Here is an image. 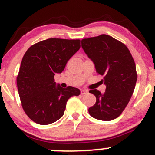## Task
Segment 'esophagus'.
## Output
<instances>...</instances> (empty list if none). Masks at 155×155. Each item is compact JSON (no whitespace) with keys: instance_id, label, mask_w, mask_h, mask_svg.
I'll return each instance as SVG.
<instances>
[{"instance_id":"34e87169","label":"esophagus","mask_w":155,"mask_h":155,"mask_svg":"<svg viewBox=\"0 0 155 155\" xmlns=\"http://www.w3.org/2000/svg\"><path fill=\"white\" fill-rule=\"evenodd\" d=\"M87 93V90H81V94L82 95H84V94H86Z\"/></svg>"}]
</instances>
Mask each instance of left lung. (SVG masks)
Segmentation results:
<instances>
[{
	"label": "left lung",
	"instance_id": "obj_1",
	"mask_svg": "<svg viewBox=\"0 0 155 155\" xmlns=\"http://www.w3.org/2000/svg\"><path fill=\"white\" fill-rule=\"evenodd\" d=\"M82 48L94 61L98 74L104 76V94L91 90L97 102L89 107L91 117L110 121L123 113L132 96L137 74L134 58L128 48L120 41L102 34L82 40Z\"/></svg>",
	"mask_w": 155,
	"mask_h": 155
}]
</instances>
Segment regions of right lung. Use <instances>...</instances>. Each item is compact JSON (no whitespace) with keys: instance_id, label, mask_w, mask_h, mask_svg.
<instances>
[{"instance_id":"add662e5","label":"right lung","mask_w":155,"mask_h":155,"mask_svg":"<svg viewBox=\"0 0 155 155\" xmlns=\"http://www.w3.org/2000/svg\"><path fill=\"white\" fill-rule=\"evenodd\" d=\"M80 48L79 39L48 38L32 45L24 54L17 76L23 109L33 122L48 125L64 115L68 100L80 91L56 85L54 76L64 71Z\"/></svg>"}]
</instances>
